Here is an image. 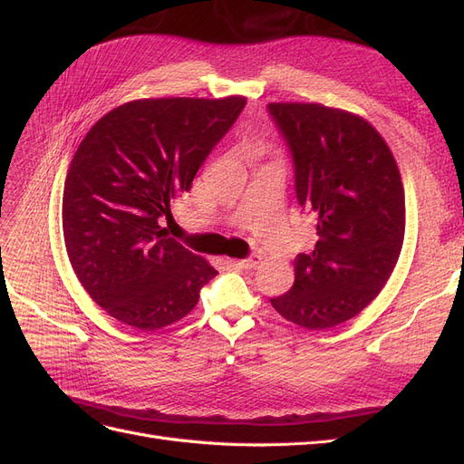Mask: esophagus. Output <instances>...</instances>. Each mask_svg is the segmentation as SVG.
I'll list each match as a JSON object with an SVG mask.
<instances>
[{
	"label": "esophagus",
	"mask_w": 464,
	"mask_h": 464,
	"mask_svg": "<svg viewBox=\"0 0 464 464\" xmlns=\"http://www.w3.org/2000/svg\"><path fill=\"white\" fill-rule=\"evenodd\" d=\"M228 263L232 266H237V269H256V266L261 263V257L256 256V254H251L246 259H230Z\"/></svg>",
	"instance_id": "1"
}]
</instances>
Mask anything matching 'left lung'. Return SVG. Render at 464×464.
Returning a JSON list of instances; mask_svg holds the SVG:
<instances>
[{
  "label": "left lung",
  "instance_id": "1",
  "mask_svg": "<svg viewBox=\"0 0 464 464\" xmlns=\"http://www.w3.org/2000/svg\"><path fill=\"white\" fill-rule=\"evenodd\" d=\"M294 164L302 208L317 220L312 254L294 259V285L275 310L321 331L358 315L385 286L404 237V189L372 125L321 104L266 106Z\"/></svg>",
  "mask_w": 464,
  "mask_h": 464
}]
</instances>
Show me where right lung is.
<instances>
[{
	"label": "right lung",
	"mask_w": 464,
	"mask_h": 464,
	"mask_svg": "<svg viewBox=\"0 0 464 464\" xmlns=\"http://www.w3.org/2000/svg\"><path fill=\"white\" fill-rule=\"evenodd\" d=\"M246 98H150L98 120L69 164L63 237L89 296L111 317L157 331L186 317L217 271L160 227L189 191Z\"/></svg>",
	"instance_id": "1"
}]
</instances>
